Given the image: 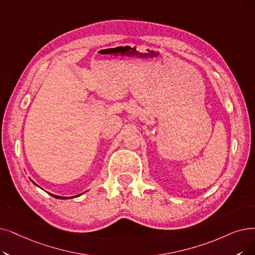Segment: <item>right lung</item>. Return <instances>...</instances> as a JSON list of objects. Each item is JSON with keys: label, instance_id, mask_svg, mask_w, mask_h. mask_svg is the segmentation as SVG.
Instances as JSON below:
<instances>
[{"label": "right lung", "instance_id": "obj_1", "mask_svg": "<svg viewBox=\"0 0 255 255\" xmlns=\"http://www.w3.org/2000/svg\"><path fill=\"white\" fill-rule=\"evenodd\" d=\"M31 180V179H30ZM32 181V180H31ZM33 182V181H32ZM34 183L36 186H38L35 182H33ZM39 187V186H38ZM48 194H50V193H48ZM52 197H54V198H56V199H63V200H65V199H70V198H75V197H78V196H80V195H82V194H80V195H76V196H74V197H61V196H57V195H53V194H50Z\"/></svg>", "mask_w": 255, "mask_h": 255}]
</instances>
